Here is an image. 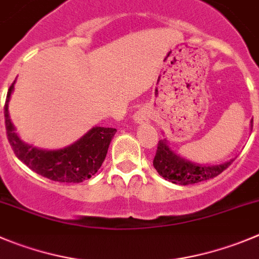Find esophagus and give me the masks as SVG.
<instances>
[{"mask_svg":"<svg viewBox=\"0 0 259 259\" xmlns=\"http://www.w3.org/2000/svg\"><path fill=\"white\" fill-rule=\"evenodd\" d=\"M150 118H151V113L146 108H140L134 114V120L139 124H146L150 122Z\"/></svg>","mask_w":259,"mask_h":259,"instance_id":"esophagus-1","label":"esophagus"}]
</instances>
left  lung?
<instances>
[{
  "label": "left lung",
  "instance_id": "obj_1",
  "mask_svg": "<svg viewBox=\"0 0 259 259\" xmlns=\"http://www.w3.org/2000/svg\"><path fill=\"white\" fill-rule=\"evenodd\" d=\"M250 123H253V119ZM233 161L234 159L218 165L197 164L173 151L169 147L168 140L162 139L157 144L156 155L154 157V168L166 181L181 186H189L215 178L223 173Z\"/></svg>",
  "mask_w": 259,
  "mask_h": 259
}]
</instances>
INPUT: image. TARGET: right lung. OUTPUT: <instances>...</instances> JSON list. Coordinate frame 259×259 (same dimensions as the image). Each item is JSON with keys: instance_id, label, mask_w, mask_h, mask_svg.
Wrapping results in <instances>:
<instances>
[{"instance_id": "right-lung-1", "label": "right lung", "mask_w": 259, "mask_h": 259, "mask_svg": "<svg viewBox=\"0 0 259 259\" xmlns=\"http://www.w3.org/2000/svg\"><path fill=\"white\" fill-rule=\"evenodd\" d=\"M15 81L7 91L5 124L10 145L26 166L39 176L61 183H81L90 179L102 166L115 128L93 127L80 140L58 150H44L25 144L16 134L9 114V102Z\"/></svg>"}]
</instances>
